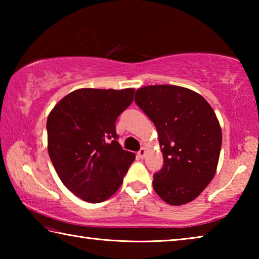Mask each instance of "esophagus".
Instances as JSON below:
<instances>
[{"label": "esophagus", "instance_id": "1", "mask_svg": "<svg viewBox=\"0 0 259 259\" xmlns=\"http://www.w3.org/2000/svg\"><path fill=\"white\" fill-rule=\"evenodd\" d=\"M145 155H146V148L145 147H142L139 150V152H138V156L140 157V159H144V157H145Z\"/></svg>", "mask_w": 259, "mask_h": 259}]
</instances>
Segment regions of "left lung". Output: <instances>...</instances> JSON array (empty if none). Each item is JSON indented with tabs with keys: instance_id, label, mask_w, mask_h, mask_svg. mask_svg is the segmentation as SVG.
Returning a JSON list of instances; mask_svg holds the SVG:
<instances>
[{
	"instance_id": "1",
	"label": "left lung",
	"mask_w": 259,
	"mask_h": 259,
	"mask_svg": "<svg viewBox=\"0 0 259 259\" xmlns=\"http://www.w3.org/2000/svg\"><path fill=\"white\" fill-rule=\"evenodd\" d=\"M135 102L159 135L163 166L154 174L156 194L171 205L191 202L216 174L222 129L202 96L178 85H147Z\"/></svg>"
}]
</instances>
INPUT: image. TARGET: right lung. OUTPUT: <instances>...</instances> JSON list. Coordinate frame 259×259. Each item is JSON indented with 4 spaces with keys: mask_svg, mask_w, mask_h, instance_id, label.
I'll list each match as a JSON object with an SVG mask.
<instances>
[{
    "mask_svg": "<svg viewBox=\"0 0 259 259\" xmlns=\"http://www.w3.org/2000/svg\"><path fill=\"white\" fill-rule=\"evenodd\" d=\"M135 90L77 89L60 100L47 121L48 152L60 181L89 203L107 200L121 186L136 155L117 142L115 121Z\"/></svg>",
    "mask_w": 259,
    "mask_h": 259,
    "instance_id": "1",
    "label": "right lung"
}]
</instances>
